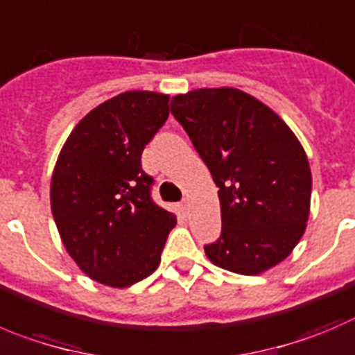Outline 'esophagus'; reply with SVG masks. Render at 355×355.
<instances>
[{"mask_svg": "<svg viewBox=\"0 0 355 355\" xmlns=\"http://www.w3.org/2000/svg\"><path fill=\"white\" fill-rule=\"evenodd\" d=\"M180 210L182 211H189V200H184L180 203Z\"/></svg>", "mask_w": 355, "mask_h": 355, "instance_id": "obj_1", "label": "esophagus"}]
</instances>
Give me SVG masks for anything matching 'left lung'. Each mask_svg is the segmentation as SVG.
Segmentation results:
<instances>
[{
	"mask_svg": "<svg viewBox=\"0 0 355 355\" xmlns=\"http://www.w3.org/2000/svg\"><path fill=\"white\" fill-rule=\"evenodd\" d=\"M218 187L223 231L205 254L218 268L259 275L286 259L310 214L312 173L289 125L233 87L196 89L171 99Z\"/></svg>",
	"mask_w": 355,
	"mask_h": 355,
	"instance_id": "obj_1",
	"label": "left lung"
}]
</instances>
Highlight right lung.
<instances>
[{"mask_svg": "<svg viewBox=\"0 0 355 355\" xmlns=\"http://www.w3.org/2000/svg\"><path fill=\"white\" fill-rule=\"evenodd\" d=\"M170 96L128 91L89 112L51 182L61 240L87 277L129 287L154 273L177 217L154 203L141 152L170 115Z\"/></svg>", "mask_w": 355, "mask_h": 355, "instance_id": "obj_1", "label": "right lung"}]
</instances>
